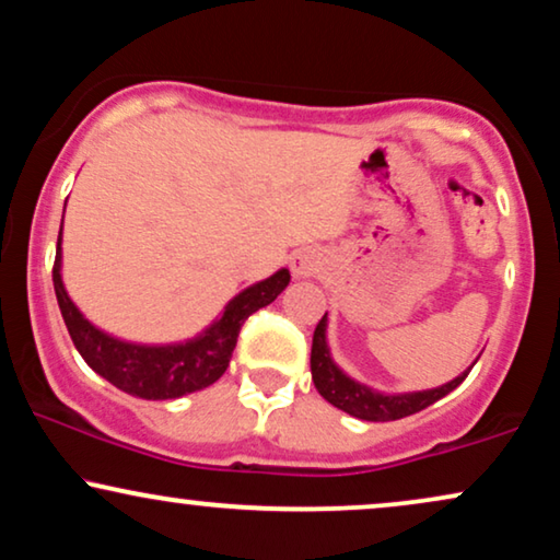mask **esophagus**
I'll use <instances>...</instances> for the list:
<instances>
[{"mask_svg":"<svg viewBox=\"0 0 560 560\" xmlns=\"http://www.w3.org/2000/svg\"><path fill=\"white\" fill-rule=\"evenodd\" d=\"M323 268V253H317L315 247H304V250L294 253L292 258V271L296 279H310Z\"/></svg>","mask_w":560,"mask_h":560,"instance_id":"esophagus-1","label":"esophagus"}]
</instances>
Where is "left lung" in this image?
Returning <instances> with one entry per match:
<instances>
[{
	"mask_svg": "<svg viewBox=\"0 0 560 560\" xmlns=\"http://www.w3.org/2000/svg\"><path fill=\"white\" fill-rule=\"evenodd\" d=\"M328 313L323 315V320L317 323V328L313 332V353H310V370H313V382L317 387V393L323 395L330 406L346 410V413L353 416V419L362 421H398L406 419L410 413H419V410L429 408L431 402H436L439 398L455 390V387L468 377V372H463L459 377H455L447 385L434 387V390H421V393H402V395H382L374 393L372 387L359 385L351 377L338 370L332 364L330 351H328V341H325V328H328Z\"/></svg>",
	"mask_w": 560,
	"mask_h": 560,
	"instance_id": "8db88e82",
	"label": "left lung"
}]
</instances>
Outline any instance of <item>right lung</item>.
<instances>
[{"label": "right lung", "mask_w": 560, "mask_h": 560, "mask_svg": "<svg viewBox=\"0 0 560 560\" xmlns=\"http://www.w3.org/2000/svg\"><path fill=\"white\" fill-rule=\"evenodd\" d=\"M289 279L292 276H289L287 268H281L271 279L247 287L224 307L222 317L194 341L173 346H139L118 341L108 332L97 330L77 310V304L69 300L61 281V230L54 260L56 300H59L61 317L67 323L77 351L82 353L88 366L108 380L110 385L144 400H173L214 385L228 372L243 323L256 310L271 304L276 296L284 292Z\"/></svg>", "instance_id": "right-lung-1"}]
</instances>
